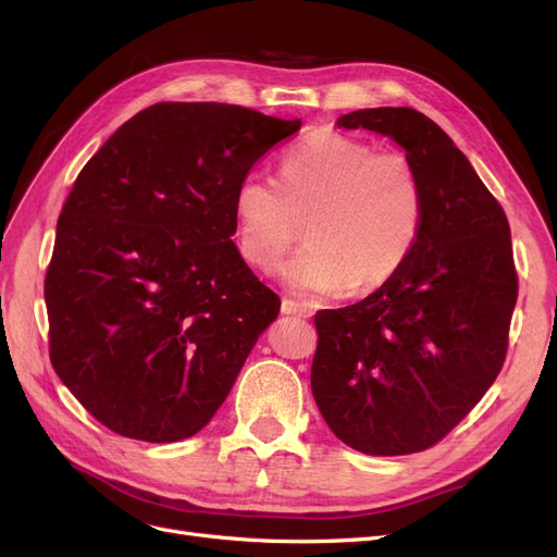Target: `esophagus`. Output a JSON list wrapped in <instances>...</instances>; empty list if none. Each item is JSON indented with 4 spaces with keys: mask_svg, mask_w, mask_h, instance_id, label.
<instances>
[{
    "mask_svg": "<svg viewBox=\"0 0 557 557\" xmlns=\"http://www.w3.org/2000/svg\"><path fill=\"white\" fill-rule=\"evenodd\" d=\"M281 313H285V315H299V318H311L313 315L311 307L299 305V301H295V299H283L281 301Z\"/></svg>",
    "mask_w": 557,
    "mask_h": 557,
    "instance_id": "34e87169",
    "label": "esophagus"
}]
</instances>
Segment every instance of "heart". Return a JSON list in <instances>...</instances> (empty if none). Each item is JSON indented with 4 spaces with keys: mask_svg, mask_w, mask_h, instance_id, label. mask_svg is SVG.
Segmentation results:
<instances>
[{
    "mask_svg": "<svg viewBox=\"0 0 557 557\" xmlns=\"http://www.w3.org/2000/svg\"><path fill=\"white\" fill-rule=\"evenodd\" d=\"M239 252L262 272L276 267L305 221L307 244L278 269L299 295L374 290L407 262L423 227V185L401 153H376L318 129L281 160L278 181L250 172L232 197Z\"/></svg>",
    "mask_w": 557,
    "mask_h": 557,
    "instance_id": "1",
    "label": "heart"
}]
</instances>
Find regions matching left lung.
<instances>
[{"label": "left lung", "mask_w": 557, "mask_h": 557, "mask_svg": "<svg viewBox=\"0 0 557 557\" xmlns=\"http://www.w3.org/2000/svg\"><path fill=\"white\" fill-rule=\"evenodd\" d=\"M393 139L423 185V227L376 293L315 313L311 393L330 430L367 455L434 446L476 407L507 356L518 297L511 230L448 134L416 109L342 115Z\"/></svg>", "instance_id": "left-lung-1"}]
</instances>
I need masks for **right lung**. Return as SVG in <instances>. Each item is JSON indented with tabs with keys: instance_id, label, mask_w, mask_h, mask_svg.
<instances>
[{
	"instance_id": "add662e5",
	"label": "right lung",
	"mask_w": 557,
	"mask_h": 557,
	"mask_svg": "<svg viewBox=\"0 0 557 557\" xmlns=\"http://www.w3.org/2000/svg\"><path fill=\"white\" fill-rule=\"evenodd\" d=\"M299 127L234 104L162 102L81 170L44 285L50 362L115 434H197L276 320L278 295L232 242V197Z\"/></svg>"
}]
</instances>
